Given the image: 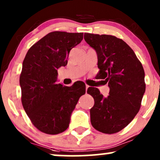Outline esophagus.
<instances>
[{"mask_svg": "<svg viewBox=\"0 0 160 160\" xmlns=\"http://www.w3.org/2000/svg\"><path fill=\"white\" fill-rule=\"evenodd\" d=\"M89 87H90V86H88V84H86V91H87V90H88V89L89 88Z\"/></svg>", "mask_w": 160, "mask_h": 160, "instance_id": "34e87169", "label": "esophagus"}]
</instances>
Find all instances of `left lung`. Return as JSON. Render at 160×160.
Instances as JSON below:
<instances>
[{"instance_id":"left-lung-1","label":"left lung","mask_w":160,"mask_h":160,"mask_svg":"<svg viewBox=\"0 0 160 160\" xmlns=\"http://www.w3.org/2000/svg\"><path fill=\"white\" fill-rule=\"evenodd\" d=\"M84 40L97 53L100 70L97 78L109 88L106 98L98 88H88V93L95 101L90 109L91 124L102 133H116L128 126L140 110L146 91L143 68L121 39L84 33Z\"/></svg>"}]
</instances>
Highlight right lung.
<instances>
[{
    "instance_id": "add662e5",
    "label": "right lung",
    "mask_w": 160,
    "mask_h": 160,
    "mask_svg": "<svg viewBox=\"0 0 160 160\" xmlns=\"http://www.w3.org/2000/svg\"><path fill=\"white\" fill-rule=\"evenodd\" d=\"M82 39L83 33L51 32L25 57L20 76L22 107L35 127L45 134L65 132L78 99L85 94L84 82L70 87L57 83V70L67 65L70 50Z\"/></svg>"
}]
</instances>
